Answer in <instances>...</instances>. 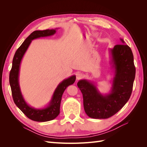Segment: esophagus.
Listing matches in <instances>:
<instances>
[{
    "instance_id": "obj_1",
    "label": "esophagus",
    "mask_w": 147,
    "mask_h": 147,
    "mask_svg": "<svg viewBox=\"0 0 147 147\" xmlns=\"http://www.w3.org/2000/svg\"><path fill=\"white\" fill-rule=\"evenodd\" d=\"M84 77V75L82 73H78L77 74V80L82 79Z\"/></svg>"
}]
</instances>
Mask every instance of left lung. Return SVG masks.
<instances>
[{"mask_svg": "<svg viewBox=\"0 0 147 147\" xmlns=\"http://www.w3.org/2000/svg\"><path fill=\"white\" fill-rule=\"evenodd\" d=\"M119 44L110 49L115 68L110 93L102 95L95 84L81 80L77 86L83 94L84 109L88 117L95 119L109 118L116 114L129 99L135 79L136 67L131 49L120 39Z\"/></svg>", "mask_w": 147, "mask_h": 147, "instance_id": "left-lung-1", "label": "left lung"}]
</instances>
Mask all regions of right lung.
Segmentation results:
<instances>
[{
    "label": "right lung",
    "mask_w": 147,
    "mask_h": 147,
    "mask_svg": "<svg viewBox=\"0 0 147 147\" xmlns=\"http://www.w3.org/2000/svg\"><path fill=\"white\" fill-rule=\"evenodd\" d=\"M55 29L35 30L26 38L21 45L18 48L13 59L12 67L9 75L13 99L15 104L26 117L35 121L45 122L56 118L60 113V105L62 96L67 87L74 84L75 81V75L65 79L59 84L53 93L51 100L47 107L42 109H35L31 107L24 100L20 90L19 84V72L22 58L32 40L39 37H48L56 32Z\"/></svg>",
    "instance_id": "add662e5"
}]
</instances>
